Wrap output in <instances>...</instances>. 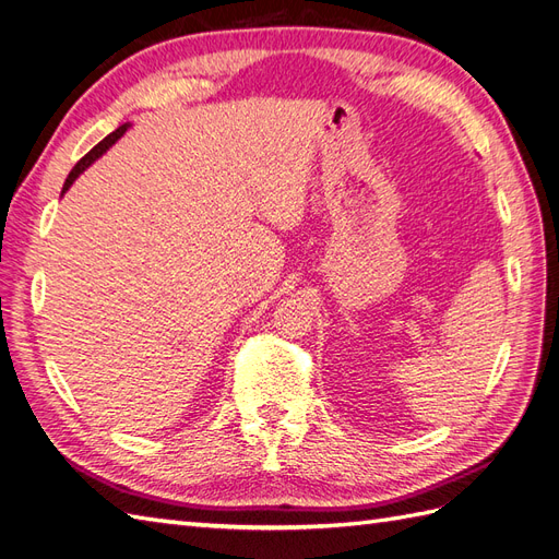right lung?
Returning <instances> with one entry per match:
<instances>
[{"mask_svg":"<svg viewBox=\"0 0 559 559\" xmlns=\"http://www.w3.org/2000/svg\"><path fill=\"white\" fill-rule=\"evenodd\" d=\"M126 130H128V126H121V128H116V130H114L111 134H107V138H105L103 142H99L97 146H93V148L88 151V154H86V156H83V158H81V160H79V163H76V165L72 167V173H70V177H67V179H64V186H62V193H64L67 189H70V186L74 183V179H76V177H79V175H81L83 170H86V167H88L91 163H95V160H97L99 156H103V154H105V151H107V148H109V146H111V144H114V142H116L118 138H121V134H123Z\"/></svg>","mask_w":559,"mask_h":559,"instance_id":"1","label":"right lung"}]
</instances>
